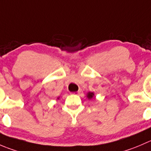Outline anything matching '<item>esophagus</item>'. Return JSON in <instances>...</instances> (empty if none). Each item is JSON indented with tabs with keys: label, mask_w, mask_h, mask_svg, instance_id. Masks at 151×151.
Listing matches in <instances>:
<instances>
[{
	"label": "esophagus",
	"mask_w": 151,
	"mask_h": 151,
	"mask_svg": "<svg viewBox=\"0 0 151 151\" xmlns=\"http://www.w3.org/2000/svg\"><path fill=\"white\" fill-rule=\"evenodd\" d=\"M80 93H81V89H79L78 91L74 92V93H74V94H80Z\"/></svg>",
	"instance_id": "34e87169"
}]
</instances>
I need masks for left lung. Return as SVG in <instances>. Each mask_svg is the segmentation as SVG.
<instances>
[{
  "label": "left lung",
  "mask_w": 151,
  "mask_h": 151,
  "mask_svg": "<svg viewBox=\"0 0 151 151\" xmlns=\"http://www.w3.org/2000/svg\"><path fill=\"white\" fill-rule=\"evenodd\" d=\"M93 93H91V92H89L88 93V99H91L92 97H93Z\"/></svg>",
  "instance_id": "left-lung-1"
}]
</instances>
